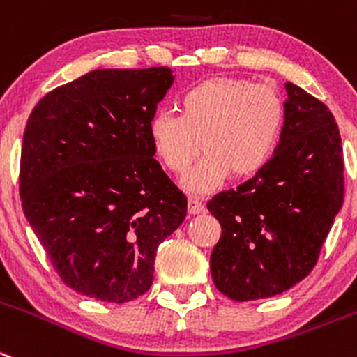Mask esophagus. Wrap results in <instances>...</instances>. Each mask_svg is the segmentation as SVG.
Instances as JSON below:
<instances>
[{
  "label": "esophagus",
  "mask_w": 357,
  "mask_h": 357,
  "mask_svg": "<svg viewBox=\"0 0 357 357\" xmlns=\"http://www.w3.org/2000/svg\"><path fill=\"white\" fill-rule=\"evenodd\" d=\"M206 211L204 202L199 197H190L188 199V213L190 215H201V213Z\"/></svg>",
  "instance_id": "34e87169"
}]
</instances>
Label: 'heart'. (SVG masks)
Instances as JSON below:
<instances>
[{
  "label": "heart",
  "instance_id": "b5f03b06",
  "mask_svg": "<svg viewBox=\"0 0 357 357\" xmlns=\"http://www.w3.org/2000/svg\"><path fill=\"white\" fill-rule=\"evenodd\" d=\"M178 107L179 114H153L148 135L163 167L174 174H183L204 149L201 162L183 179L190 192H213L232 174L255 176L271 162L284 137L282 96L245 79H208L186 89Z\"/></svg>",
  "mask_w": 357,
  "mask_h": 357
}]
</instances>
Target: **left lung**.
I'll list each match as a JSON object with an SVG mask.
<instances>
[{"label":"left lung","instance_id":"obj_1","mask_svg":"<svg viewBox=\"0 0 357 357\" xmlns=\"http://www.w3.org/2000/svg\"><path fill=\"white\" fill-rule=\"evenodd\" d=\"M285 89L276 155L208 202L222 225L209 262L213 282L234 301L282 294L308 276L344 204L342 139L331 111L292 82Z\"/></svg>","mask_w":357,"mask_h":357}]
</instances>
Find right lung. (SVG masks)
<instances>
[{"label":"right lung","instance_id":"1","mask_svg":"<svg viewBox=\"0 0 357 357\" xmlns=\"http://www.w3.org/2000/svg\"><path fill=\"white\" fill-rule=\"evenodd\" d=\"M172 82L167 66L93 70L47 93L26 123L22 209L59 278L88 298L149 291L156 248L186 216L148 135Z\"/></svg>","mask_w":357,"mask_h":357}]
</instances>
